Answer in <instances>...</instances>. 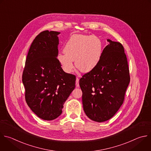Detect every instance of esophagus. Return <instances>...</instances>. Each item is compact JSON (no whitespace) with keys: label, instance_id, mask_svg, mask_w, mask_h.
<instances>
[{"label":"esophagus","instance_id":"34e87169","mask_svg":"<svg viewBox=\"0 0 151 151\" xmlns=\"http://www.w3.org/2000/svg\"><path fill=\"white\" fill-rule=\"evenodd\" d=\"M79 78H76V87H79Z\"/></svg>","mask_w":151,"mask_h":151}]
</instances>
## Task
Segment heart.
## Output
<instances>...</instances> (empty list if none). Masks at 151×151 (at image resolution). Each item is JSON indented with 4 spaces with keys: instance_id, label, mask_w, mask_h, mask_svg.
Segmentation results:
<instances>
[{
    "instance_id": "obj_1",
    "label": "heart",
    "mask_w": 151,
    "mask_h": 151,
    "mask_svg": "<svg viewBox=\"0 0 151 151\" xmlns=\"http://www.w3.org/2000/svg\"><path fill=\"white\" fill-rule=\"evenodd\" d=\"M64 52L59 54L58 59L66 72L73 71L75 60L80 72L88 73L98 64L102 55V43L95 36L75 34L67 41Z\"/></svg>"
}]
</instances>
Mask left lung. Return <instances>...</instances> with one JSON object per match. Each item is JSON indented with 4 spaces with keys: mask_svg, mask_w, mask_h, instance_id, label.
<instances>
[{
    "mask_svg": "<svg viewBox=\"0 0 151 151\" xmlns=\"http://www.w3.org/2000/svg\"><path fill=\"white\" fill-rule=\"evenodd\" d=\"M97 66L79 80L86 115L96 122H106L123 104L130 81L129 69L123 45L107 40Z\"/></svg>",
    "mask_w": 151,
    "mask_h": 151,
    "instance_id": "left-lung-1",
    "label": "left lung"
}]
</instances>
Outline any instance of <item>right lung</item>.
<instances>
[{
    "mask_svg": "<svg viewBox=\"0 0 151 151\" xmlns=\"http://www.w3.org/2000/svg\"><path fill=\"white\" fill-rule=\"evenodd\" d=\"M60 32H41L33 40L22 73L25 101L40 119L52 120L75 88L76 76L65 72L57 58Z\"/></svg>",
    "mask_w": 151,
    "mask_h": 151,
    "instance_id": "add662e5",
    "label": "right lung"
}]
</instances>
